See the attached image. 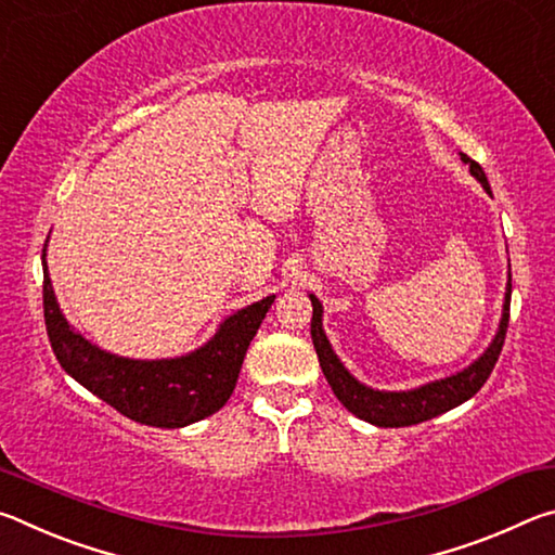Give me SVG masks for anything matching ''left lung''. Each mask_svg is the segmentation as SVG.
Wrapping results in <instances>:
<instances>
[{"mask_svg": "<svg viewBox=\"0 0 555 555\" xmlns=\"http://www.w3.org/2000/svg\"><path fill=\"white\" fill-rule=\"evenodd\" d=\"M460 162L469 166V176H473L475 181H480L485 191L492 195L482 166L475 164L467 154H460ZM308 298H311L313 304V318H311L313 347H315L318 362H321V370L325 374L327 384H331L335 397L340 399V403L347 411L354 413L357 418L367 421L372 426L399 428V426H413V424H421V421L436 418L440 413H446L450 409L460 406V403H465L467 399H473L475 393L482 389V384L492 374L496 360H500L506 325H509L512 271H509V279H506L500 327H496V333L492 337V343L487 345V350L477 357L475 362H469L465 370L450 374V377H440V379L421 384V387L401 389V391L372 389L367 384L357 379L354 374L340 362V357L335 354L333 345L323 331V304L313 294H308Z\"/></svg>", "mask_w": 555, "mask_h": 555, "instance_id": "8db88e82", "label": "left lung"}]
</instances>
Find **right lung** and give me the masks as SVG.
<instances>
[{
    "label": "right lung",
    "instance_id": "add662e5",
    "mask_svg": "<svg viewBox=\"0 0 555 555\" xmlns=\"http://www.w3.org/2000/svg\"><path fill=\"white\" fill-rule=\"evenodd\" d=\"M49 247V244H46ZM43 247L46 331L61 367L98 399L137 424L183 428L212 416L228 403L261 321L276 296L240 308L224 318L208 343L181 357L134 360L107 352L68 323L49 276Z\"/></svg>",
    "mask_w": 555,
    "mask_h": 555
}]
</instances>
